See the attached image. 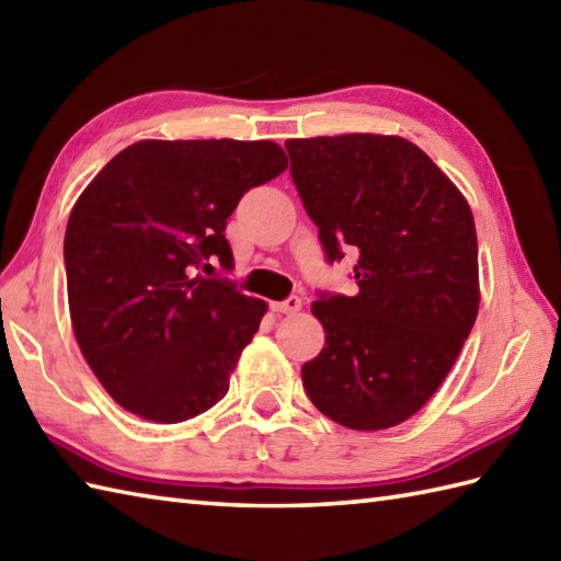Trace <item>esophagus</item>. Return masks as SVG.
I'll return each instance as SVG.
<instances>
[{"mask_svg": "<svg viewBox=\"0 0 561 561\" xmlns=\"http://www.w3.org/2000/svg\"><path fill=\"white\" fill-rule=\"evenodd\" d=\"M272 311L274 313L291 316L296 311H301V299H299V296H289V299H284V301H274L272 304Z\"/></svg>", "mask_w": 561, "mask_h": 561, "instance_id": "esophagus-1", "label": "esophagus"}]
</instances>
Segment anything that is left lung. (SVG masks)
<instances>
[{
	"mask_svg": "<svg viewBox=\"0 0 561 561\" xmlns=\"http://www.w3.org/2000/svg\"><path fill=\"white\" fill-rule=\"evenodd\" d=\"M325 260L354 250L356 294L320 291L325 347L301 368L316 408L356 432L396 426L444 383L480 308L468 202L402 137L289 139Z\"/></svg>",
	"mask_w": 561,
	"mask_h": 561,
	"instance_id": "left-lung-1",
	"label": "left lung"
}]
</instances>
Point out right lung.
Segmentation results:
<instances>
[{
	"label": "right lung",
	"mask_w": 561,
	"mask_h": 561,
	"mask_svg": "<svg viewBox=\"0 0 561 561\" xmlns=\"http://www.w3.org/2000/svg\"><path fill=\"white\" fill-rule=\"evenodd\" d=\"M287 171L274 141L145 139L123 149L69 214V316L83 359L141 420L214 408L267 304L219 277L226 219L250 187Z\"/></svg>",
	"instance_id": "right-lung-1"
}]
</instances>
